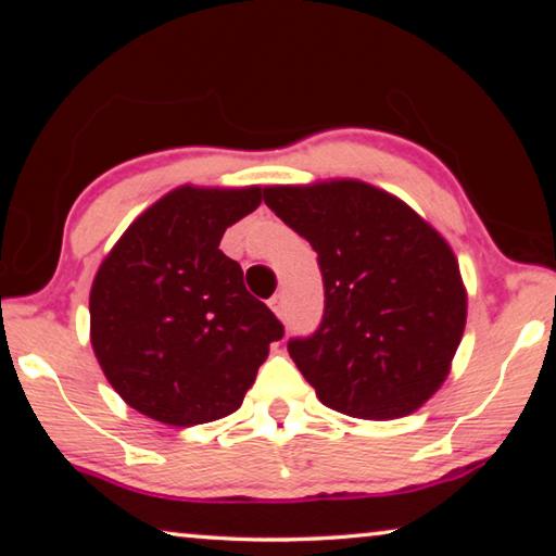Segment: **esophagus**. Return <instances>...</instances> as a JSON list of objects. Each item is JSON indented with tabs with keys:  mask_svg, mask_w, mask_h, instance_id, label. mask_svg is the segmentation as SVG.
I'll list each match as a JSON object with an SVG mask.
<instances>
[{
	"mask_svg": "<svg viewBox=\"0 0 556 556\" xmlns=\"http://www.w3.org/2000/svg\"><path fill=\"white\" fill-rule=\"evenodd\" d=\"M269 308L277 314V318H287V299L285 294H275L269 299Z\"/></svg>",
	"mask_w": 556,
	"mask_h": 556,
	"instance_id": "1",
	"label": "esophagus"
}]
</instances>
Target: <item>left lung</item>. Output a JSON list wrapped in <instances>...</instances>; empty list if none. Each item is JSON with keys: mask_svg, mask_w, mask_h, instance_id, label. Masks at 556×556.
Returning <instances> with one entry per match:
<instances>
[{"mask_svg": "<svg viewBox=\"0 0 556 556\" xmlns=\"http://www.w3.org/2000/svg\"><path fill=\"white\" fill-rule=\"evenodd\" d=\"M265 203L316 250L324 318L289 355L348 417L417 412L451 370L466 287L448 242L397 195L355 178L267 186Z\"/></svg>", "mask_w": 556, "mask_h": 556, "instance_id": "left-lung-1", "label": "left lung"}]
</instances>
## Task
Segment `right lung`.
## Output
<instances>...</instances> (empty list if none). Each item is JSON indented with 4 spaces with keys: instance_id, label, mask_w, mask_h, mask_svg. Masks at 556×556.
<instances>
[{
    "instance_id": "obj_1",
    "label": "right lung",
    "mask_w": 556,
    "mask_h": 556,
    "mask_svg": "<svg viewBox=\"0 0 556 556\" xmlns=\"http://www.w3.org/2000/svg\"><path fill=\"white\" fill-rule=\"evenodd\" d=\"M262 188L178 186L139 215L90 289V343L131 409L172 427L228 417L285 326L244 289L223 232Z\"/></svg>"
}]
</instances>
